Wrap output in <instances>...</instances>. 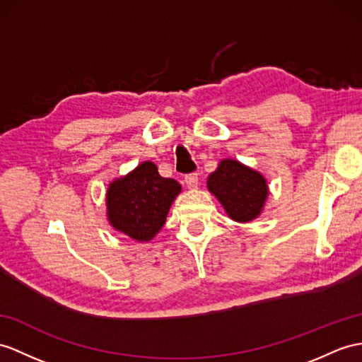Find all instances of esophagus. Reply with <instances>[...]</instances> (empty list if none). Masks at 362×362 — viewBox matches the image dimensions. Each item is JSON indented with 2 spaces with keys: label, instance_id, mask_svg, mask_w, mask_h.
<instances>
[{
  "label": "esophagus",
  "instance_id": "esophagus-1",
  "mask_svg": "<svg viewBox=\"0 0 362 362\" xmlns=\"http://www.w3.org/2000/svg\"><path fill=\"white\" fill-rule=\"evenodd\" d=\"M184 181H186L187 189H190V190L197 189V187H198V181H199L198 173H190V175H187L186 178H184Z\"/></svg>",
  "mask_w": 362,
  "mask_h": 362
}]
</instances>
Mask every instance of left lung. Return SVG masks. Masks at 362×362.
Returning <instances> with one entry per match:
<instances>
[{
    "label": "left lung",
    "instance_id": "1",
    "mask_svg": "<svg viewBox=\"0 0 362 362\" xmlns=\"http://www.w3.org/2000/svg\"><path fill=\"white\" fill-rule=\"evenodd\" d=\"M207 189L236 223L257 219L266 206L269 184L264 175L233 158L219 161L207 178Z\"/></svg>",
    "mask_w": 362,
    "mask_h": 362
}]
</instances>
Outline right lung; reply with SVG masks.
Masks as SVG:
<instances>
[{
  "label": "right lung",
  "instance_id": "add662e5",
  "mask_svg": "<svg viewBox=\"0 0 362 362\" xmlns=\"http://www.w3.org/2000/svg\"><path fill=\"white\" fill-rule=\"evenodd\" d=\"M181 193V184L163 178L152 161L113 180L105 193L107 221L122 235L138 243L152 241L165 224L169 210Z\"/></svg>",
  "mask_w": 362,
  "mask_h": 362
}]
</instances>
